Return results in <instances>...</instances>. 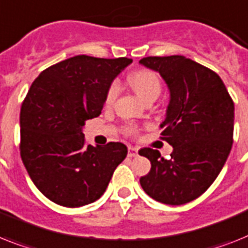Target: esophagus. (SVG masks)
I'll return each instance as SVG.
<instances>
[{"label":"esophagus","instance_id":"obj_1","mask_svg":"<svg viewBox=\"0 0 248 248\" xmlns=\"http://www.w3.org/2000/svg\"><path fill=\"white\" fill-rule=\"evenodd\" d=\"M138 152H139V149L138 148H134V146H130L128 148V156H136L138 155Z\"/></svg>","mask_w":248,"mask_h":248}]
</instances>
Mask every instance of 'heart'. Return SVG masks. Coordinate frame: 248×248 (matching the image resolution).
<instances>
[{
	"label": "heart",
	"mask_w": 248,
	"mask_h": 248,
	"mask_svg": "<svg viewBox=\"0 0 248 248\" xmlns=\"http://www.w3.org/2000/svg\"><path fill=\"white\" fill-rule=\"evenodd\" d=\"M130 85L132 86V89L138 94L139 98L144 102L150 96H158L160 93V81H159L158 75L150 70H140V71L134 72L130 76ZM117 90V84L110 86L107 94L108 102H110L116 96Z\"/></svg>",
	"instance_id": "obj_1"
}]
</instances>
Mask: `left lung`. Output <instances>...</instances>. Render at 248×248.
<instances>
[{
    "mask_svg": "<svg viewBox=\"0 0 248 248\" xmlns=\"http://www.w3.org/2000/svg\"><path fill=\"white\" fill-rule=\"evenodd\" d=\"M140 65L158 72L170 90L163 140L170 159L141 149L152 170L140 178L142 190L167 205H182L208 190L224 167L233 144L234 104L214 71L183 56L145 57Z\"/></svg>",
    "mask_w": 248,
    "mask_h": 248,
    "instance_id": "8db88e82",
    "label": "left lung"
}]
</instances>
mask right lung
I'll list each match as a JSON object with an SVG mask.
<instances>
[{"mask_svg":"<svg viewBox=\"0 0 248 248\" xmlns=\"http://www.w3.org/2000/svg\"><path fill=\"white\" fill-rule=\"evenodd\" d=\"M131 58L75 56L46 68L20 110V154L30 178L66 208L92 204L104 194L127 146L84 144V126L98 117L112 82Z\"/></svg>","mask_w":248,"mask_h":248,"instance_id":"1","label":"right lung"}]
</instances>
